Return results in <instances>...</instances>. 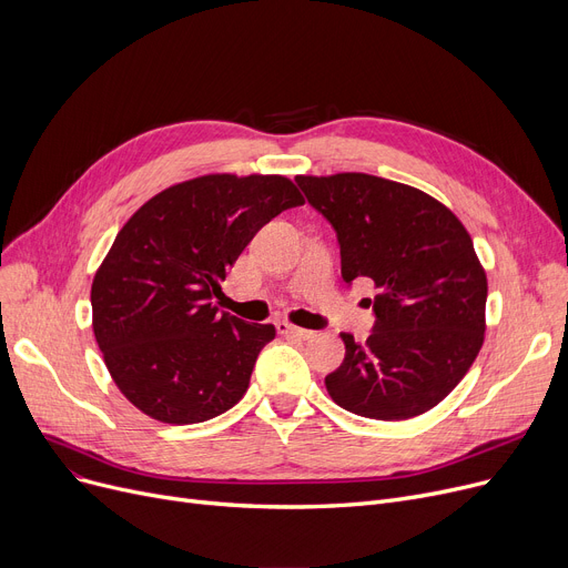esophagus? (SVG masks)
<instances>
[{"instance_id": "obj_1", "label": "esophagus", "mask_w": 568, "mask_h": 568, "mask_svg": "<svg viewBox=\"0 0 568 568\" xmlns=\"http://www.w3.org/2000/svg\"><path fill=\"white\" fill-rule=\"evenodd\" d=\"M276 329L281 336H287V338H300V341H311L315 336V332H308V329H302V326H294L290 322H278Z\"/></svg>"}]
</instances>
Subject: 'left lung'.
Returning a JSON list of instances; mask_svg holds the SVG:
<instances>
[{
  "instance_id": "8db88e82",
  "label": "left lung",
  "mask_w": 568,
  "mask_h": 568,
  "mask_svg": "<svg viewBox=\"0 0 568 568\" xmlns=\"http://www.w3.org/2000/svg\"><path fill=\"white\" fill-rule=\"evenodd\" d=\"M329 221L345 283H375L366 343L341 334L345 359L324 377L343 409L403 422L433 409L465 377L484 345L486 272L471 236L428 193L364 172L294 179Z\"/></svg>"
}]
</instances>
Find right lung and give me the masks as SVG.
I'll use <instances>...</instances> for the list:
<instances>
[{
    "instance_id": "add662e5",
    "label": "right lung",
    "mask_w": 568,
    "mask_h": 568,
    "mask_svg": "<svg viewBox=\"0 0 568 568\" xmlns=\"http://www.w3.org/2000/svg\"><path fill=\"white\" fill-rule=\"evenodd\" d=\"M300 204L281 174H204L146 200L119 230L92 283V326L140 412L186 426L244 398L276 329L221 313L214 296L257 230Z\"/></svg>"
}]
</instances>
